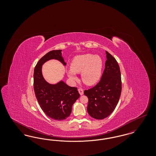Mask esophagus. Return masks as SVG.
<instances>
[{
  "label": "esophagus",
  "instance_id": "obj_1",
  "mask_svg": "<svg viewBox=\"0 0 156 156\" xmlns=\"http://www.w3.org/2000/svg\"><path fill=\"white\" fill-rule=\"evenodd\" d=\"M78 92H79V93H80V94L81 95H82L83 94V90L82 89V88L78 89Z\"/></svg>",
  "mask_w": 156,
  "mask_h": 156
}]
</instances>
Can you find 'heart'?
Wrapping results in <instances>:
<instances>
[{
	"label": "heart",
	"instance_id": "b5f03b06",
	"mask_svg": "<svg viewBox=\"0 0 156 156\" xmlns=\"http://www.w3.org/2000/svg\"><path fill=\"white\" fill-rule=\"evenodd\" d=\"M103 68V60L98 55L86 54L75 57L72 60L70 68L67 71V75L73 82L78 81L75 74H81L82 82L91 86L99 81Z\"/></svg>",
	"mask_w": 156,
	"mask_h": 156
}]
</instances>
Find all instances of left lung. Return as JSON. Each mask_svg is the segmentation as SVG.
<instances>
[{
  "instance_id": "obj_1",
  "label": "left lung",
  "mask_w": 156,
  "mask_h": 156,
  "mask_svg": "<svg viewBox=\"0 0 156 156\" xmlns=\"http://www.w3.org/2000/svg\"><path fill=\"white\" fill-rule=\"evenodd\" d=\"M105 68L100 81L92 88L85 90L88 98L87 111L96 119L109 116L119 102L122 91L121 74L116 60L106 51Z\"/></svg>"
}]
</instances>
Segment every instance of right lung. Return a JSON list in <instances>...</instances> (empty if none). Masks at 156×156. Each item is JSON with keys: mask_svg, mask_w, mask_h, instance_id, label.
Listing matches in <instances>:
<instances>
[{"mask_svg": "<svg viewBox=\"0 0 156 156\" xmlns=\"http://www.w3.org/2000/svg\"><path fill=\"white\" fill-rule=\"evenodd\" d=\"M61 51L58 50L47 53L37 62L33 75L34 90L38 104L47 116L56 120H62L69 116L73 104L80 97L76 88L68 86L62 80L51 84L43 77V65L49 60H58L66 66Z\"/></svg>", "mask_w": 156, "mask_h": 156, "instance_id": "obj_1", "label": "right lung"}]
</instances>
